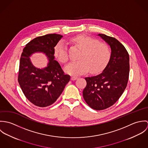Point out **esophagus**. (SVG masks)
<instances>
[{
	"mask_svg": "<svg viewBox=\"0 0 148 148\" xmlns=\"http://www.w3.org/2000/svg\"><path fill=\"white\" fill-rule=\"evenodd\" d=\"M77 78H78V77H77V76H72V77H71V80H76Z\"/></svg>",
	"mask_w": 148,
	"mask_h": 148,
	"instance_id": "obj_1",
	"label": "esophagus"
}]
</instances>
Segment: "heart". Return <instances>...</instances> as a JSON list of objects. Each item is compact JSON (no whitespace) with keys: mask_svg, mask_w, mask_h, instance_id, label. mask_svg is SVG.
Wrapping results in <instances>:
<instances>
[{"mask_svg":"<svg viewBox=\"0 0 148 148\" xmlns=\"http://www.w3.org/2000/svg\"><path fill=\"white\" fill-rule=\"evenodd\" d=\"M71 42L77 45L80 48L77 59L67 65L65 71L72 75H77L85 72L88 69L96 73L102 70L108 63L111 50L105 42H100L99 40L83 34L77 35L71 39ZM55 55L62 63L68 60V55L66 44L60 41L56 45L54 49Z\"/></svg>","mask_w":148,"mask_h":148,"instance_id":"b5f03b06","label":"heart"}]
</instances>
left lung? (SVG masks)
<instances>
[{
  "mask_svg": "<svg viewBox=\"0 0 148 148\" xmlns=\"http://www.w3.org/2000/svg\"><path fill=\"white\" fill-rule=\"evenodd\" d=\"M99 35L111 48L109 62L99 75L85 77L83 97L91 108L101 110L113 106L127 87L129 75V56L125 47L113 37Z\"/></svg>",
  "mask_w": 148,
  "mask_h": 148,
  "instance_id": "left-lung-1",
  "label": "left lung"
}]
</instances>
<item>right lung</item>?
I'll return each instance as SVG.
<instances>
[{"label":"right lung","mask_w":148,"mask_h":148,"mask_svg":"<svg viewBox=\"0 0 148 148\" xmlns=\"http://www.w3.org/2000/svg\"><path fill=\"white\" fill-rule=\"evenodd\" d=\"M62 37L56 34L39 36L28 42L23 49L18 80L25 97L35 106L46 107L53 104L70 80V76L65 75L54 60L55 47ZM36 51L45 53L49 59L48 66L42 70L33 66L29 60V56Z\"/></svg>","instance_id":"obj_1"}]
</instances>
